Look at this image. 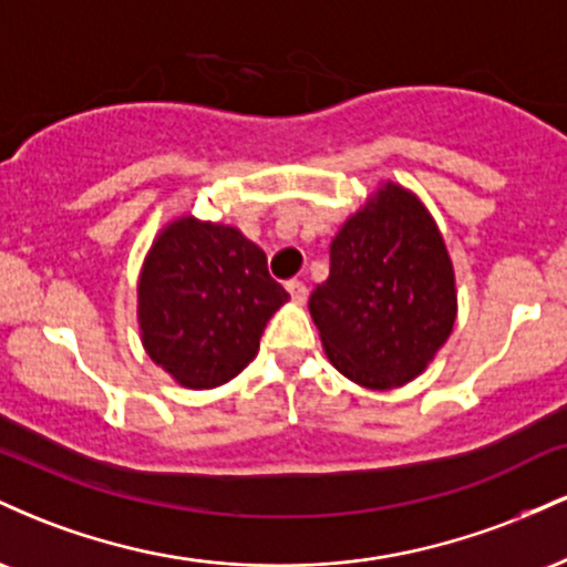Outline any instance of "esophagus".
Returning <instances> with one entry per match:
<instances>
[{"mask_svg": "<svg viewBox=\"0 0 567 567\" xmlns=\"http://www.w3.org/2000/svg\"><path fill=\"white\" fill-rule=\"evenodd\" d=\"M288 292H290V298L296 303H303L306 301V296H309V288H306V285L301 282V279H290L288 282Z\"/></svg>", "mask_w": 567, "mask_h": 567, "instance_id": "esophagus-1", "label": "esophagus"}]
</instances>
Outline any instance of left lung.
<instances>
[{
  "instance_id": "obj_1",
  "label": "left lung",
  "mask_w": 567,
  "mask_h": 567,
  "mask_svg": "<svg viewBox=\"0 0 567 567\" xmlns=\"http://www.w3.org/2000/svg\"><path fill=\"white\" fill-rule=\"evenodd\" d=\"M338 373L368 389L413 381L451 336L455 282L437 226L386 184L330 245V277L309 298Z\"/></svg>"
}]
</instances>
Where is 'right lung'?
I'll use <instances>...</instances> for the list:
<instances>
[{
	"label": "right lung",
	"instance_id": "obj_1",
	"mask_svg": "<svg viewBox=\"0 0 567 567\" xmlns=\"http://www.w3.org/2000/svg\"><path fill=\"white\" fill-rule=\"evenodd\" d=\"M288 298L266 252L234 226L181 218L143 266V347L184 386H220L256 357L266 322Z\"/></svg>",
	"mask_w": 567,
	"mask_h": 567
}]
</instances>
